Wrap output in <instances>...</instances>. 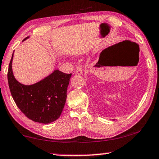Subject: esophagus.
<instances>
[{
  "label": "esophagus",
  "instance_id": "1",
  "mask_svg": "<svg viewBox=\"0 0 159 159\" xmlns=\"http://www.w3.org/2000/svg\"><path fill=\"white\" fill-rule=\"evenodd\" d=\"M82 67H83L82 63H78V65H77V67H76L75 68V73L77 74V75H81L82 74V70H83Z\"/></svg>",
  "mask_w": 159,
  "mask_h": 159
}]
</instances>
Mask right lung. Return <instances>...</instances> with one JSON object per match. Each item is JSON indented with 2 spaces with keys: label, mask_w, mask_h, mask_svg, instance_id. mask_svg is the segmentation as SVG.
I'll return each mask as SVG.
<instances>
[{
  "label": "right lung",
  "mask_w": 159,
  "mask_h": 159,
  "mask_svg": "<svg viewBox=\"0 0 159 159\" xmlns=\"http://www.w3.org/2000/svg\"><path fill=\"white\" fill-rule=\"evenodd\" d=\"M12 60L13 54L7 75L11 94L16 106L25 116L35 122L48 124L57 119L66 102L72 73H64L56 70L36 84L23 85L16 81L12 73Z\"/></svg>",
  "instance_id": "obj_1"
}]
</instances>
